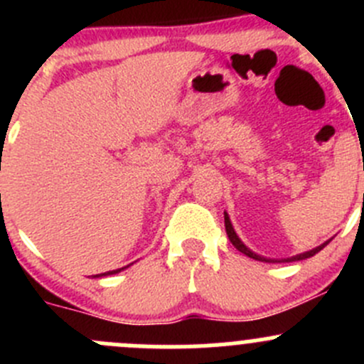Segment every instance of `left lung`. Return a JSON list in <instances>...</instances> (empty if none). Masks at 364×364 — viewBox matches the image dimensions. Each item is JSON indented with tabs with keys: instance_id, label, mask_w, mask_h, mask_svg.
Segmentation results:
<instances>
[{
	"instance_id": "8db88e82",
	"label": "left lung",
	"mask_w": 364,
	"mask_h": 364,
	"mask_svg": "<svg viewBox=\"0 0 364 364\" xmlns=\"http://www.w3.org/2000/svg\"><path fill=\"white\" fill-rule=\"evenodd\" d=\"M223 216H225V230H227V236H229L230 243H232L234 247H236L237 250H240L241 253H245V255H248V257H250V259H255V260H262V262H294V260H303V259H308V257H314L315 253H318V252H321L322 248H324L326 245L329 243V241H326V243H322L321 247L314 248V250H310V252L299 253V255H294V257H291V259H282V260L266 259V257H260V255H257V253H253V252L250 250V248H247V247H245V245H243V241H241L240 237H237V234H236V230H234L232 223H230V218H229V215H227V213H223Z\"/></svg>"
}]
</instances>
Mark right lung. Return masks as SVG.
<instances>
[{
    "label": "right lung",
    "mask_w": 364,
    "mask_h": 364,
    "mask_svg": "<svg viewBox=\"0 0 364 364\" xmlns=\"http://www.w3.org/2000/svg\"><path fill=\"white\" fill-rule=\"evenodd\" d=\"M128 267V266H127ZM121 269H124V267H121ZM121 269H114V271H107V273H102V274H95V278H98V277H107V274H116V273H119Z\"/></svg>",
    "instance_id": "right-lung-1"
}]
</instances>
